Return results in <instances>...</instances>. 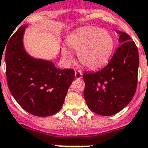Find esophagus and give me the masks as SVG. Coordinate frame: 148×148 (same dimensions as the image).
I'll return each instance as SVG.
<instances>
[{"instance_id":"esophagus-1","label":"esophagus","mask_w":148,"mask_h":148,"mask_svg":"<svg viewBox=\"0 0 148 148\" xmlns=\"http://www.w3.org/2000/svg\"><path fill=\"white\" fill-rule=\"evenodd\" d=\"M75 77L77 79H80L82 77V72H81V71H75Z\"/></svg>"}]
</instances>
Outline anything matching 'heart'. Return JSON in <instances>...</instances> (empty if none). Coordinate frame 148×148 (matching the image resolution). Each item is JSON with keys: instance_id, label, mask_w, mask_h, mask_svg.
<instances>
[{"instance_id": "b5f03b06", "label": "heart", "mask_w": 148, "mask_h": 148, "mask_svg": "<svg viewBox=\"0 0 148 148\" xmlns=\"http://www.w3.org/2000/svg\"><path fill=\"white\" fill-rule=\"evenodd\" d=\"M67 44L72 50L78 52L79 60L88 69H98L108 62L114 48V39L107 30L96 27L79 29L67 39ZM64 54L71 58L68 50L64 49Z\"/></svg>"}]
</instances>
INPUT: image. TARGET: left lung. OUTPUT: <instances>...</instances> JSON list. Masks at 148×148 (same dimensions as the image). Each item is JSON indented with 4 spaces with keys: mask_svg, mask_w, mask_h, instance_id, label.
<instances>
[{
    "mask_svg": "<svg viewBox=\"0 0 148 148\" xmlns=\"http://www.w3.org/2000/svg\"><path fill=\"white\" fill-rule=\"evenodd\" d=\"M117 33L121 45L108 65L97 72L83 74L86 103L91 111L103 116L114 115L126 107L138 84V47L127 34Z\"/></svg>",
    "mask_w": 148,
    "mask_h": 148,
    "instance_id": "1",
    "label": "left lung"
}]
</instances>
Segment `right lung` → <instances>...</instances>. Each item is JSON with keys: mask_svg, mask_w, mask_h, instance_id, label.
Wrapping results in <instances>:
<instances>
[{"mask_svg": "<svg viewBox=\"0 0 148 148\" xmlns=\"http://www.w3.org/2000/svg\"><path fill=\"white\" fill-rule=\"evenodd\" d=\"M26 27H20L7 44L8 86L23 109L34 116L47 117L61 109L75 73L73 69H58L51 61L28 55L23 45Z\"/></svg>", "mask_w": 148, "mask_h": 148, "instance_id": "right-lung-1", "label": "right lung"}]
</instances>
